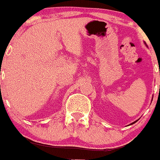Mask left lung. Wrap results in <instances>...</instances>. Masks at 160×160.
<instances>
[{
	"mask_svg": "<svg viewBox=\"0 0 160 160\" xmlns=\"http://www.w3.org/2000/svg\"><path fill=\"white\" fill-rule=\"evenodd\" d=\"M137 121H134V122H133V123H132V124H134V123H135V122H137ZM132 124H131V125H132Z\"/></svg>",
	"mask_w": 160,
	"mask_h": 160,
	"instance_id": "1",
	"label": "left lung"
}]
</instances>
